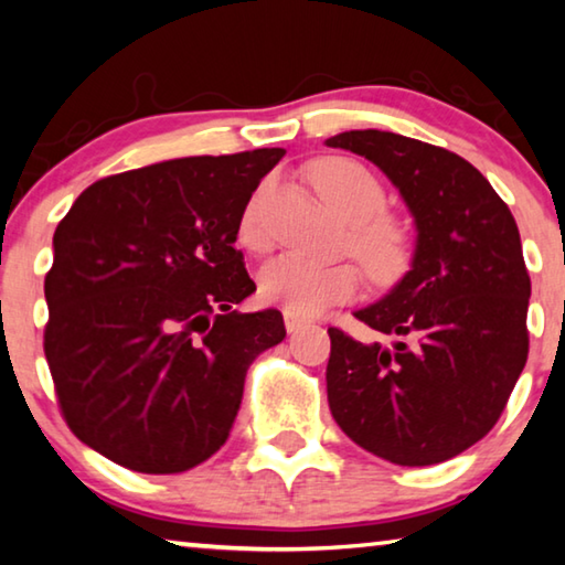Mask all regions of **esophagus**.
<instances>
[{
	"label": "esophagus",
	"instance_id": "esophagus-1",
	"mask_svg": "<svg viewBox=\"0 0 565 565\" xmlns=\"http://www.w3.org/2000/svg\"><path fill=\"white\" fill-rule=\"evenodd\" d=\"M284 323H286V331H289V333H294V331H299V329H303V327H306V323H309V321H306V319H301V317H299V313H294V311H289V309H286V311H284Z\"/></svg>",
	"mask_w": 565,
	"mask_h": 565
}]
</instances>
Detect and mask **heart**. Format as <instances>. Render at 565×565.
<instances>
[{
    "instance_id": "b5f03b06",
    "label": "heart",
    "mask_w": 565,
    "mask_h": 565,
    "mask_svg": "<svg viewBox=\"0 0 565 565\" xmlns=\"http://www.w3.org/2000/svg\"><path fill=\"white\" fill-rule=\"evenodd\" d=\"M313 186L333 214L353 224L351 246L376 279H391L408 259V238L396 222L381 216L386 191L366 167L351 159L319 161L311 171ZM238 242L248 248L264 244L259 224V196L246 204L238 222ZM361 286V274L351 264H317L296 254H281L259 271V296L301 317L327 306L349 301Z\"/></svg>"
}]
</instances>
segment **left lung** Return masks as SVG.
I'll return each instance as SVG.
<instances>
[{"label": "left lung", "mask_w": 565, "mask_h": 565, "mask_svg": "<svg viewBox=\"0 0 565 565\" xmlns=\"http://www.w3.org/2000/svg\"><path fill=\"white\" fill-rule=\"evenodd\" d=\"M327 147L388 177L416 226L411 269L353 317L391 339L329 329L331 416L363 451L434 466L491 431L529 359L531 279L511 209L454 151L353 129Z\"/></svg>", "instance_id": "1"}]
</instances>
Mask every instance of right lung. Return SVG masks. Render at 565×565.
<instances>
[{
    "label": "right lung",
    "instance_id": "right-lung-1",
    "mask_svg": "<svg viewBox=\"0 0 565 565\" xmlns=\"http://www.w3.org/2000/svg\"><path fill=\"white\" fill-rule=\"evenodd\" d=\"M286 154L184 157L84 189L54 232L44 353L66 424L139 473H181L226 444L246 369L284 341L234 248L254 189Z\"/></svg>",
    "mask_w": 565,
    "mask_h": 565
}]
</instances>
